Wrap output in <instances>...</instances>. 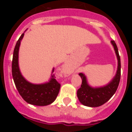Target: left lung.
I'll return each mask as SVG.
<instances>
[{"instance_id": "left-lung-1", "label": "left lung", "mask_w": 132, "mask_h": 132, "mask_svg": "<svg viewBox=\"0 0 132 132\" xmlns=\"http://www.w3.org/2000/svg\"><path fill=\"white\" fill-rule=\"evenodd\" d=\"M118 59V68L115 76L111 81L103 87H93L90 86L87 77L83 73L79 75L82 79V84L77 90V97L80 103L88 107H98L102 105L111 98L116 93L120 80L121 63L117 45L114 41H111Z\"/></svg>"}]
</instances>
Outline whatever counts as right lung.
<instances>
[{
    "instance_id": "add662e5",
    "label": "right lung",
    "mask_w": 132,
    "mask_h": 132,
    "mask_svg": "<svg viewBox=\"0 0 132 132\" xmlns=\"http://www.w3.org/2000/svg\"><path fill=\"white\" fill-rule=\"evenodd\" d=\"M24 33L21 35L14 50L12 63V73L16 87L24 101L35 106H47L55 101L60 89L61 85L55 79L52 69L51 78L48 82L42 84H33L26 80L21 73L18 64V54L21 41Z\"/></svg>"
}]
</instances>
